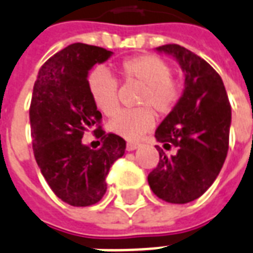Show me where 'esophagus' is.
I'll return each instance as SVG.
<instances>
[{"instance_id":"34e87169","label":"esophagus","mask_w":253,"mask_h":253,"mask_svg":"<svg viewBox=\"0 0 253 253\" xmlns=\"http://www.w3.org/2000/svg\"><path fill=\"white\" fill-rule=\"evenodd\" d=\"M140 143H136V142H127L126 144V150L127 151H134L136 148L139 147Z\"/></svg>"}]
</instances>
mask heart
Returning a JSON list of instances; mask_svg holds the SVG:
<instances>
[{
  "label": "heart",
  "instance_id": "b5f03b06",
  "mask_svg": "<svg viewBox=\"0 0 253 253\" xmlns=\"http://www.w3.org/2000/svg\"><path fill=\"white\" fill-rule=\"evenodd\" d=\"M118 71L126 84L140 86L135 99L139 107L119 111L107 128L126 139H139L154 126V113L166 117L178 106L182 96L180 84L171 78L172 69L169 63L154 54L126 58ZM87 86L98 110L107 117L114 115L119 107L118 81L103 69H95L88 75Z\"/></svg>",
  "mask_w": 253,
  "mask_h": 253
}]
</instances>
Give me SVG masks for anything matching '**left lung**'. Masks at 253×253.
<instances>
[{"instance_id": "8db88e82", "label": "left lung", "mask_w": 253, "mask_h": 253, "mask_svg": "<svg viewBox=\"0 0 253 253\" xmlns=\"http://www.w3.org/2000/svg\"><path fill=\"white\" fill-rule=\"evenodd\" d=\"M182 66L186 81L178 106L155 131L159 163L148 173V184L159 199L190 203L211 187L227 157L231 105L216 70L186 47L169 43L158 47ZM175 148L169 156L165 150Z\"/></svg>"}]
</instances>
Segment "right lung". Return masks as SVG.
I'll use <instances>...</instances> for the list:
<instances>
[{
  "instance_id": "1",
  "label": "right lung",
  "mask_w": 253,
  "mask_h": 253,
  "mask_svg": "<svg viewBox=\"0 0 253 253\" xmlns=\"http://www.w3.org/2000/svg\"><path fill=\"white\" fill-rule=\"evenodd\" d=\"M111 54L99 46L71 43L42 65L33 87L29 118L34 157L51 191L74 207L103 198L110 167L126 150L123 138L103 131L87 86L88 70ZM91 128L101 140L96 150L82 143Z\"/></svg>"
}]
</instances>
